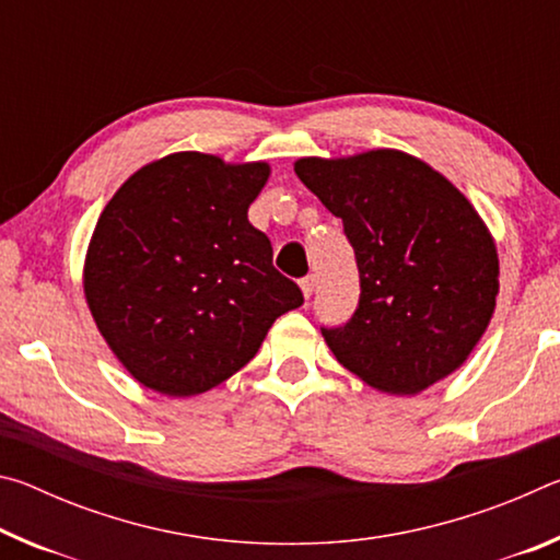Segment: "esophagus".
Listing matches in <instances>:
<instances>
[{"mask_svg": "<svg viewBox=\"0 0 560 560\" xmlns=\"http://www.w3.org/2000/svg\"><path fill=\"white\" fill-rule=\"evenodd\" d=\"M299 287H301V291H303V296L311 299V293H314V287H316V277H314V273H308V277H303V279L299 281Z\"/></svg>", "mask_w": 560, "mask_h": 560, "instance_id": "34e87169", "label": "esophagus"}]
</instances>
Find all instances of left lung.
<instances>
[{"instance_id":"obj_1","label":"left lung","mask_w":560,"mask_h":560,"mask_svg":"<svg viewBox=\"0 0 560 560\" xmlns=\"http://www.w3.org/2000/svg\"><path fill=\"white\" fill-rule=\"evenodd\" d=\"M293 170L343 220L355 252V314L320 328L338 363L393 395L422 393L457 371L499 293L497 246L467 197L400 150L301 158Z\"/></svg>"}]
</instances>
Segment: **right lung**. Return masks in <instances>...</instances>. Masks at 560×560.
Listing matches in <instances>:
<instances>
[{
	"label": "right lung",
	"mask_w": 560,
	"mask_h": 560,
	"mask_svg": "<svg viewBox=\"0 0 560 560\" xmlns=\"http://www.w3.org/2000/svg\"><path fill=\"white\" fill-rule=\"evenodd\" d=\"M267 163L175 153L130 175L93 230L83 291L113 353L140 385L200 395L257 355L303 303L249 224Z\"/></svg>",
	"instance_id": "obj_1"
}]
</instances>
